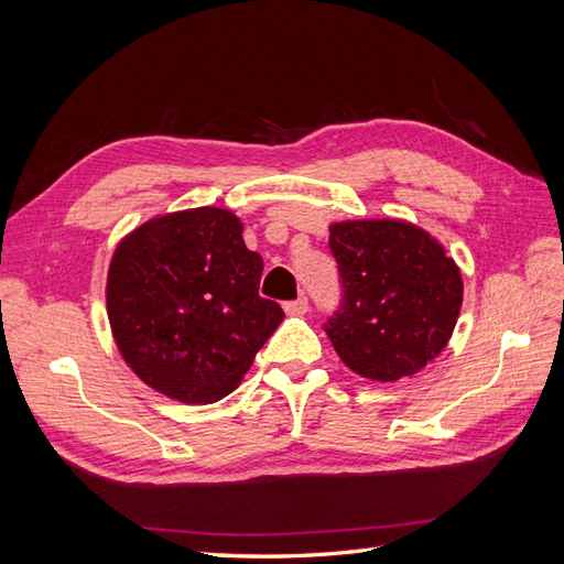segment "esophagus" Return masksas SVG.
<instances>
[{
	"label": "esophagus",
	"mask_w": 564,
	"mask_h": 564,
	"mask_svg": "<svg viewBox=\"0 0 564 564\" xmlns=\"http://www.w3.org/2000/svg\"><path fill=\"white\" fill-rule=\"evenodd\" d=\"M284 311H286L289 315H305V313H308V299L299 296V299H294V301H286V303H284Z\"/></svg>",
	"instance_id": "esophagus-1"
}]
</instances>
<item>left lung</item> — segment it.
I'll return each instance as SVG.
<instances>
[{
  "label": "left lung",
  "instance_id": "1",
  "mask_svg": "<svg viewBox=\"0 0 564 564\" xmlns=\"http://www.w3.org/2000/svg\"><path fill=\"white\" fill-rule=\"evenodd\" d=\"M340 301L322 324L334 350L373 381L412 377L447 346L464 301L456 263L404 220L334 224Z\"/></svg>",
  "mask_w": 564,
  "mask_h": 564
}]
</instances>
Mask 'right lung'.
Returning <instances> with one entry per match:
<instances>
[{"label": "right lung", "mask_w": 564, "mask_h": 564, "mask_svg": "<svg viewBox=\"0 0 564 564\" xmlns=\"http://www.w3.org/2000/svg\"><path fill=\"white\" fill-rule=\"evenodd\" d=\"M261 253L216 207L169 214L133 230L108 272V317L129 367L185 404L226 398L284 319L263 299Z\"/></svg>", "instance_id": "obj_1"}]
</instances>
